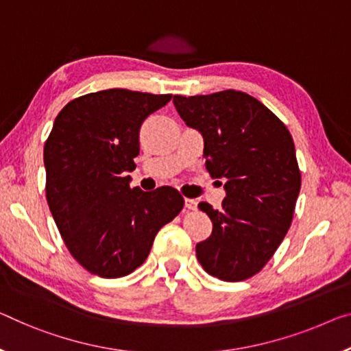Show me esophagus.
I'll return each instance as SVG.
<instances>
[{"mask_svg":"<svg viewBox=\"0 0 351 351\" xmlns=\"http://www.w3.org/2000/svg\"><path fill=\"white\" fill-rule=\"evenodd\" d=\"M185 207L188 210H196L197 204H196V201H193V199H185Z\"/></svg>","mask_w":351,"mask_h":351,"instance_id":"obj_1","label":"esophagus"}]
</instances>
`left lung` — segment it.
Listing matches in <instances>:
<instances>
[{
	"mask_svg": "<svg viewBox=\"0 0 351 351\" xmlns=\"http://www.w3.org/2000/svg\"><path fill=\"white\" fill-rule=\"evenodd\" d=\"M174 105L202 133L207 171L226 180L219 210L199 204L213 230L196 245L197 261L221 281H245L267 265L292 224L301 186L292 134L241 90L176 95Z\"/></svg>",
	"mask_w": 351,
	"mask_h": 351,
	"instance_id": "left-lung-1",
	"label": "left lung"
}]
</instances>
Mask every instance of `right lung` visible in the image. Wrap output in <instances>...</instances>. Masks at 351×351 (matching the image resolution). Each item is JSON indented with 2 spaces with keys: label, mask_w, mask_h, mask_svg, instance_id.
Returning a JSON list of instances; mask_svg holds the SVG:
<instances>
[{
  "label": "right lung",
  "mask_w": 351,
  "mask_h": 351,
  "mask_svg": "<svg viewBox=\"0 0 351 351\" xmlns=\"http://www.w3.org/2000/svg\"><path fill=\"white\" fill-rule=\"evenodd\" d=\"M172 99L106 89L77 97L56 116L44 145L45 194L64 243L89 273L122 278L143 265L155 235L182 212L172 186L141 191L136 168L143 122Z\"/></svg>",
  "instance_id": "1"
}]
</instances>
